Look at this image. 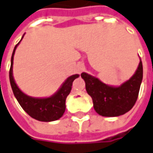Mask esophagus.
I'll return each instance as SVG.
<instances>
[{"mask_svg":"<svg viewBox=\"0 0 153 153\" xmlns=\"http://www.w3.org/2000/svg\"><path fill=\"white\" fill-rule=\"evenodd\" d=\"M84 69H85V65H84V63H82V62L78 63V65H77V68H76L77 72H78L79 74H80Z\"/></svg>","mask_w":153,"mask_h":153,"instance_id":"1","label":"esophagus"}]
</instances>
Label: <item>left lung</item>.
Wrapping results in <instances>:
<instances>
[{"instance_id":"obj_1","label":"left lung","mask_w":153,"mask_h":153,"mask_svg":"<svg viewBox=\"0 0 153 153\" xmlns=\"http://www.w3.org/2000/svg\"><path fill=\"white\" fill-rule=\"evenodd\" d=\"M85 82L87 93L91 97L96 112L103 117H118L129 112L138 98L140 87L143 78L142 62L134 75L119 86L104 84L98 78L82 73Z\"/></svg>"}]
</instances>
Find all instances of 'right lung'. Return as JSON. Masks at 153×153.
Masks as SVG:
<instances>
[{
	"instance_id": "obj_1",
	"label": "right lung",
	"mask_w": 153,
	"mask_h": 153,
	"mask_svg": "<svg viewBox=\"0 0 153 153\" xmlns=\"http://www.w3.org/2000/svg\"><path fill=\"white\" fill-rule=\"evenodd\" d=\"M23 38L24 36L22 37V39ZM20 41L14 47L13 52L11 58V68L9 71L10 83H11V86L13 89L14 96L18 100L20 106L31 118L39 120V121H42V122H51V121L57 120L60 119L65 112L66 98L71 91L73 82L79 75L74 74L68 77L66 80L63 82V84L59 88V90L50 97L36 98L29 97L28 95L24 94L17 85L16 82L14 80L13 75V56L15 54V51L17 49V46L19 45Z\"/></svg>"
}]
</instances>
